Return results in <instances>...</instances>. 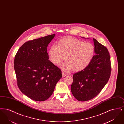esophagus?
<instances>
[{"mask_svg": "<svg viewBox=\"0 0 124 124\" xmlns=\"http://www.w3.org/2000/svg\"><path fill=\"white\" fill-rule=\"evenodd\" d=\"M62 76L63 77H65L66 75H67V74L65 72H64V71H62Z\"/></svg>", "mask_w": 124, "mask_h": 124, "instance_id": "esophagus-1", "label": "esophagus"}]
</instances>
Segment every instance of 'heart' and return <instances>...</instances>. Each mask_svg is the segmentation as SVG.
<instances>
[{"label": "heart", "instance_id": "b5f03b06", "mask_svg": "<svg viewBox=\"0 0 124 124\" xmlns=\"http://www.w3.org/2000/svg\"><path fill=\"white\" fill-rule=\"evenodd\" d=\"M94 46L88 42L85 43L75 38L68 37L59 40L58 45H52L49 50V58L55 65H60L65 71L74 70L82 71L86 68L94 55Z\"/></svg>", "mask_w": 124, "mask_h": 124}]
</instances>
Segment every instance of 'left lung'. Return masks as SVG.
<instances>
[{
    "mask_svg": "<svg viewBox=\"0 0 124 124\" xmlns=\"http://www.w3.org/2000/svg\"><path fill=\"white\" fill-rule=\"evenodd\" d=\"M93 41L96 55L86 68L73 76L71 91L73 96L80 101L95 97L104 87L111 75L109 52L105 46L94 38Z\"/></svg>",
    "mask_w": 124,
    "mask_h": 124,
    "instance_id": "left-lung-1",
    "label": "left lung"
}]
</instances>
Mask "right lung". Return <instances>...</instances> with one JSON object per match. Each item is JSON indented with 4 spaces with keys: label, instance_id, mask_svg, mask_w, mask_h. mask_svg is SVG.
Segmentation results:
<instances>
[{
    "label": "right lung",
    "instance_id": "add662e5",
    "mask_svg": "<svg viewBox=\"0 0 124 124\" xmlns=\"http://www.w3.org/2000/svg\"><path fill=\"white\" fill-rule=\"evenodd\" d=\"M52 34L25 42L14 60L18 87L32 100L43 101L53 93L62 77L61 70L49 60L47 47Z\"/></svg>",
    "mask_w": 124,
    "mask_h": 124
}]
</instances>
